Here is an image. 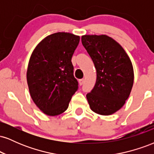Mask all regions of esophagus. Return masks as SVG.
<instances>
[{
    "label": "esophagus",
    "instance_id": "34e87169",
    "mask_svg": "<svg viewBox=\"0 0 154 154\" xmlns=\"http://www.w3.org/2000/svg\"><path fill=\"white\" fill-rule=\"evenodd\" d=\"M84 82H85V79H79V85H82L83 83H84Z\"/></svg>",
    "mask_w": 154,
    "mask_h": 154
}]
</instances>
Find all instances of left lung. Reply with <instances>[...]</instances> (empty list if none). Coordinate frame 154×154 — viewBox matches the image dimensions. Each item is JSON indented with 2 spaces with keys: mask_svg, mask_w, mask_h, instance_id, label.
Instances as JSON below:
<instances>
[{
  "mask_svg": "<svg viewBox=\"0 0 154 154\" xmlns=\"http://www.w3.org/2000/svg\"><path fill=\"white\" fill-rule=\"evenodd\" d=\"M81 39L96 69V82L86 95L90 108L100 115L114 114L125 105L133 86L131 60L122 45L106 35H85Z\"/></svg>",
  "mask_w": 154,
  "mask_h": 154,
  "instance_id": "8db88e82",
  "label": "left lung"
}]
</instances>
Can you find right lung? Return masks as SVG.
<instances>
[{
    "label": "right lung",
    "mask_w": 154,
    "mask_h": 154,
    "mask_svg": "<svg viewBox=\"0 0 154 154\" xmlns=\"http://www.w3.org/2000/svg\"><path fill=\"white\" fill-rule=\"evenodd\" d=\"M79 42L78 35L59 32L42 40L32 53L26 71L29 94L48 116L64 112L77 91L71 60Z\"/></svg>",
    "instance_id": "right-lung-1"
}]
</instances>
